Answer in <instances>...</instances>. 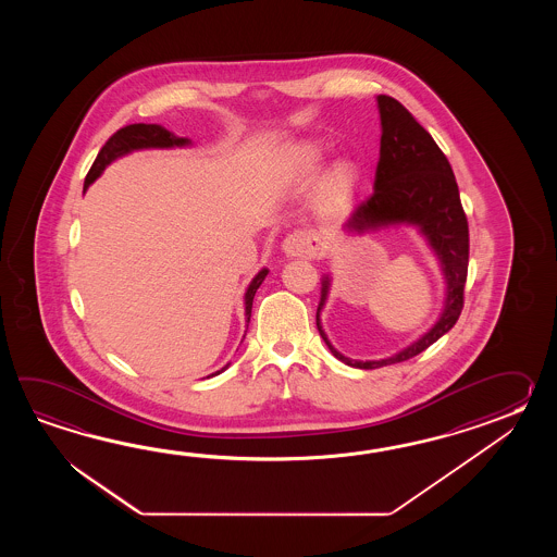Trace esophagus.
Listing matches in <instances>:
<instances>
[{
	"label": "esophagus",
	"instance_id": "34e87169",
	"mask_svg": "<svg viewBox=\"0 0 557 557\" xmlns=\"http://www.w3.org/2000/svg\"><path fill=\"white\" fill-rule=\"evenodd\" d=\"M283 250L286 257L317 259L322 250L320 238L310 231H295L284 238Z\"/></svg>",
	"mask_w": 557,
	"mask_h": 557
}]
</instances>
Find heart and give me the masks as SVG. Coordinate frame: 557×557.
I'll list each match as a JSON object with an SVG mask.
<instances>
[{
  "mask_svg": "<svg viewBox=\"0 0 557 557\" xmlns=\"http://www.w3.org/2000/svg\"><path fill=\"white\" fill-rule=\"evenodd\" d=\"M322 163V151L314 143H305L296 147L290 165V177L295 181H308L314 177ZM356 187V169L352 163L341 161L332 165L320 178L319 202L326 213H336L350 201Z\"/></svg>",
  "mask_w": 557,
  "mask_h": 557,
  "instance_id": "heart-1",
  "label": "heart"
}]
</instances>
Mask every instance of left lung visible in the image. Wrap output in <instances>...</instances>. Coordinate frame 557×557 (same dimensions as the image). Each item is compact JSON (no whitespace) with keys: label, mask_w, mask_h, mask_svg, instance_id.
<instances>
[{"label":"left lung","mask_w":557,"mask_h":557,"mask_svg":"<svg viewBox=\"0 0 557 557\" xmlns=\"http://www.w3.org/2000/svg\"><path fill=\"white\" fill-rule=\"evenodd\" d=\"M380 159L374 178V193L360 202L346 221L344 228L352 233H367L380 226L416 225L438 255L446 276V302L438 322L398 355L382 360H352L341 355L326 338L320 326V310L329 295V276L322 281L317 326L332 355L344 364L355 368L388 367L410 360L424 352L460 319L463 308V284L468 276L470 235L463 213L460 190L446 154L442 153L428 133L406 107L388 95H379Z\"/></svg>","instance_id":"left-lung-1"}]
</instances>
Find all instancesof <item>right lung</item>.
I'll return each instance as SVG.
<instances>
[{"label":"right lung","instance_id":"1","mask_svg":"<svg viewBox=\"0 0 557 557\" xmlns=\"http://www.w3.org/2000/svg\"><path fill=\"white\" fill-rule=\"evenodd\" d=\"M183 145H189V139H183V137H175L171 131H166L161 125H145V123H133L127 127H121L117 133H113L106 145L101 147V151L95 157L94 165L89 169L87 177H85L84 190L94 183L95 178L99 177L103 173L111 161H115L121 154L131 153L135 149H149V147H159V149H166V147H183ZM269 274V269H262L261 273L257 274L252 278V283L247 288V295H245V314H247V322L250 320V310H252V298L257 295V288L261 286L264 276ZM226 367L221 368L219 372L214 374H221ZM211 374V376H214Z\"/></svg>","mask_w":557,"mask_h":557}]
</instances>
